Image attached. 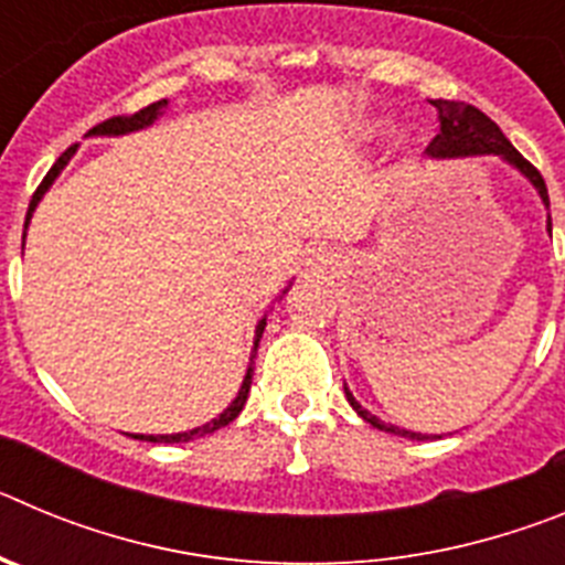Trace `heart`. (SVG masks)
<instances>
[{
    "label": "heart",
    "mask_w": 565,
    "mask_h": 565,
    "mask_svg": "<svg viewBox=\"0 0 565 565\" xmlns=\"http://www.w3.org/2000/svg\"><path fill=\"white\" fill-rule=\"evenodd\" d=\"M382 124H373V127H367V135H376V132H382Z\"/></svg>",
    "instance_id": "b5f03b06"
}]
</instances>
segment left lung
Masks as SVG:
<instances>
[{
  "label": "left lung",
  "instance_id": "left-lung-1",
  "mask_svg": "<svg viewBox=\"0 0 565 565\" xmlns=\"http://www.w3.org/2000/svg\"><path fill=\"white\" fill-rule=\"evenodd\" d=\"M433 107L438 109V118H441V132H438L436 138L430 141V147H427V154H433V158H461V154H501V158H507L512 167L521 169L529 181L535 183V189L541 192L543 203L548 206V192H546V183H543L541 172H537V169L532 167V163H529L526 158H523V154L518 152L515 147H512V143L507 141V135L501 132V127H498V124L492 121L489 115H483L481 109L472 107V104L444 102V98L433 102ZM548 232H552V217H548ZM344 396H348V402H351L353 411H356L359 416H362L367 424L379 427V430L396 433V436L424 438V436H418V433L398 430V427H393V424L379 422L376 416H371L367 411H362V404H359L356 398L351 396V391H348V387H344Z\"/></svg>",
  "mask_w": 565,
  "mask_h": 565
}]
</instances>
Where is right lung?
Wrapping results in <instances>:
<instances>
[{
	"label": "right lung",
	"mask_w": 565,
	"mask_h": 565,
	"mask_svg": "<svg viewBox=\"0 0 565 565\" xmlns=\"http://www.w3.org/2000/svg\"><path fill=\"white\" fill-rule=\"evenodd\" d=\"M167 104H169L167 98H161V102L149 104V107L138 109V113H132V115H115V118H107V121L96 124V127L89 129V135H121V132H132V129L149 127V124H152L154 118H158V115H161L163 109H167ZM73 152H76V147L64 149L62 158H58V161L53 163V169H50V172L44 174V181L39 183V189H36V192H33V201H30V206H28V217H24V228H28L30 214H33V209H36V203L42 201V194L47 192L50 183L56 181V174L62 172L64 163H67L70 158H73ZM22 239H24V234H22ZM263 328H266V319H259V326H257V342H259V337H263ZM257 342H254V348H257ZM252 373H254V371H252V367H248L246 379H243V387H239V393H237V398H234V402H232V407H228V411H223L221 416L214 418V422L203 424V427H198V430L174 433V436H132V438H143V441L181 444V441H192V438H201V436H209V433H214V430H221V427H226L228 422H234V418L239 416V411H243V404H246V398H248V387H252Z\"/></svg>",
	"instance_id": "right-lung-1"
}]
</instances>
